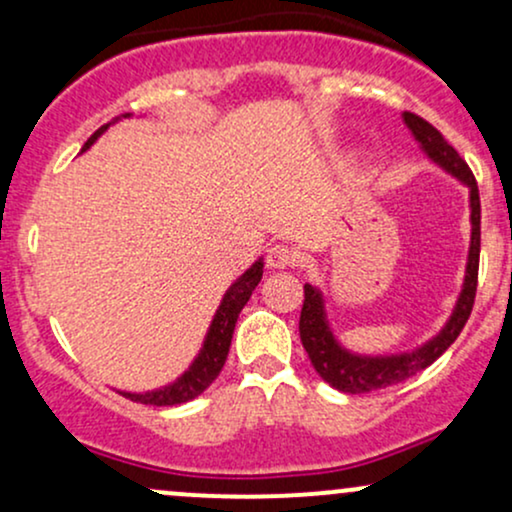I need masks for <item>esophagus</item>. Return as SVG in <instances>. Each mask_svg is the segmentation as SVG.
I'll return each instance as SVG.
<instances>
[{
	"instance_id": "esophagus-1",
	"label": "esophagus",
	"mask_w": 512,
	"mask_h": 512,
	"mask_svg": "<svg viewBox=\"0 0 512 512\" xmlns=\"http://www.w3.org/2000/svg\"><path fill=\"white\" fill-rule=\"evenodd\" d=\"M296 262H298L296 250L289 248V245L276 243V245H272V248L267 250V267H272V269H289Z\"/></svg>"
}]
</instances>
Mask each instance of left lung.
Wrapping results in <instances>:
<instances>
[{
    "instance_id": "1",
    "label": "left lung",
    "mask_w": 512,
    "mask_h": 512,
    "mask_svg": "<svg viewBox=\"0 0 512 512\" xmlns=\"http://www.w3.org/2000/svg\"><path fill=\"white\" fill-rule=\"evenodd\" d=\"M404 122L426 151V156L440 168L448 170L457 180H462L469 187V207H472V243H469L467 257V274H464V286L460 298H457L455 310H452L448 325L440 330L431 342L419 346L416 351L399 356H358L346 351L342 344L334 339L330 322L325 315V301L322 293L315 286L305 284V298L301 308V332L303 349L308 351L310 363L317 370L325 383H330L334 390L349 392V395H366V392L383 390V387L404 383L414 378L416 373L431 366L445 349L460 337L462 327L467 325L469 315L474 308V296H477V279H479V250H481V202L479 187L474 180V173L469 170L464 158L457 154L452 146L445 142L443 134L438 132L431 122L414 113H404Z\"/></svg>"
}]
</instances>
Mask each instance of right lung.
<instances>
[{
    "instance_id": "1",
    "label": "right lung",
    "mask_w": 512,
    "mask_h": 512,
    "mask_svg": "<svg viewBox=\"0 0 512 512\" xmlns=\"http://www.w3.org/2000/svg\"><path fill=\"white\" fill-rule=\"evenodd\" d=\"M105 129H108V125L101 127L98 132H93L91 137H88V142L84 144V149H81V154H84L88 146L101 137ZM262 267L264 262L257 260L248 272L240 276L236 284L226 291L219 310H216L214 320H211V327L207 332V339H204L202 351H199L195 363H192V366L187 368L175 383L161 387V390L120 392V395H125L127 399H132V402H139V404H154V407H175V404L190 402V399L202 395V392L207 390L216 378H219L223 363H226L228 349H231V339H233V330H236L238 315L240 310L245 308V303L250 301L255 286L260 284Z\"/></svg>"
}]
</instances>
